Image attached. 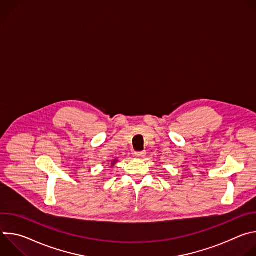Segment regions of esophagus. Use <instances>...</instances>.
Instances as JSON below:
<instances>
[{
  "mask_svg": "<svg viewBox=\"0 0 256 256\" xmlns=\"http://www.w3.org/2000/svg\"><path fill=\"white\" fill-rule=\"evenodd\" d=\"M134 156L136 158H144L146 156V152L144 151H142V152H136L134 153Z\"/></svg>",
  "mask_w": 256,
  "mask_h": 256,
  "instance_id": "esophagus-1",
  "label": "esophagus"
}]
</instances>
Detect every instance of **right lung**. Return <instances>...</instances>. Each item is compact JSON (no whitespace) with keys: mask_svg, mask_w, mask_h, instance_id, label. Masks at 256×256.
<instances>
[{"mask_svg":"<svg viewBox=\"0 0 256 256\" xmlns=\"http://www.w3.org/2000/svg\"><path fill=\"white\" fill-rule=\"evenodd\" d=\"M114 163H116V161H114V164H112V166H114Z\"/></svg>","mask_w":256,"mask_h":256,"instance_id":"add662e5","label":"right lung"}]
</instances>
